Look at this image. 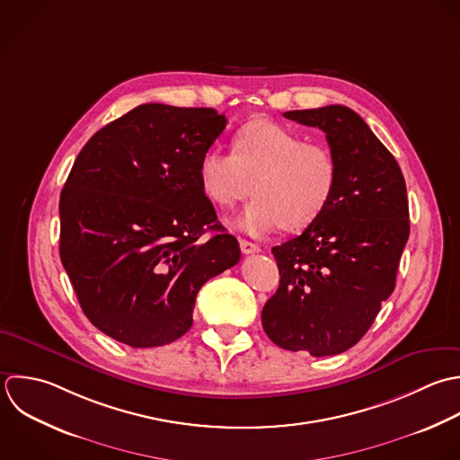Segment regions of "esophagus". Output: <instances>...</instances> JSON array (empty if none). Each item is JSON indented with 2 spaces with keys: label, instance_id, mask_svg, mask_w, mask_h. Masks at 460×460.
I'll return each mask as SVG.
<instances>
[{
  "label": "esophagus",
  "instance_id": "1",
  "mask_svg": "<svg viewBox=\"0 0 460 460\" xmlns=\"http://www.w3.org/2000/svg\"><path fill=\"white\" fill-rule=\"evenodd\" d=\"M240 247H242L243 254H252V252H260L261 251L258 243L249 242V240H240Z\"/></svg>",
  "mask_w": 460,
  "mask_h": 460
}]
</instances>
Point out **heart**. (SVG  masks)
Instances as JSON below:
<instances>
[{"label": "heart", "instance_id": "b5f03b06", "mask_svg": "<svg viewBox=\"0 0 460 460\" xmlns=\"http://www.w3.org/2000/svg\"><path fill=\"white\" fill-rule=\"evenodd\" d=\"M199 179L204 195L220 208L254 200L236 224L249 234L278 227L303 231L330 206L339 181L333 152L306 143L301 134L270 119H252L233 136V154L209 148L202 154Z\"/></svg>", "mask_w": 460, "mask_h": 460}]
</instances>
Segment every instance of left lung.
<instances>
[{"label": "left lung", "instance_id": "obj_1", "mask_svg": "<svg viewBox=\"0 0 460 460\" xmlns=\"http://www.w3.org/2000/svg\"><path fill=\"white\" fill-rule=\"evenodd\" d=\"M283 116L326 134L339 181L326 211L272 249L281 279L261 324L283 349L339 355L367 333L394 292L411 234L407 186L394 155L349 107Z\"/></svg>", "mask_w": 460, "mask_h": 460}]
</instances>
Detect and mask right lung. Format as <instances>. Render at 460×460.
<instances>
[{
    "label": "right lung",
    "mask_w": 460,
    "mask_h": 460,
    "mask_svg": "<svg viewBox=\"0 0 460 460\" xmlns=\"http://www.w3.org/2000/svg\"><path fill=\"white\" fill-rule=\"evenodd\" d=\"M226 123L209 107L143 103L80 150L58 200V252L85 317L111 339L177 341L200 287L240 261L199 179Z\"/></svg>",
    "instance_id": "add662e5"
}]
</instances>
